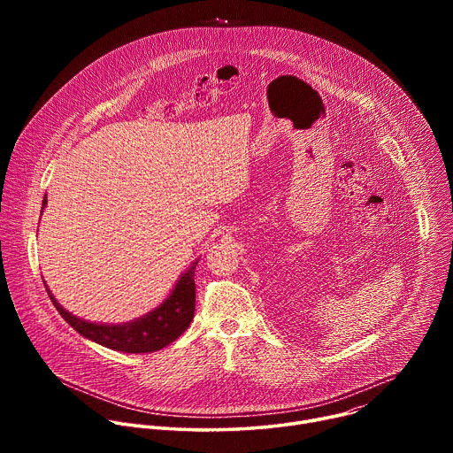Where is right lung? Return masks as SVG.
Returning a JSON list of instances; mask_svg holds the SVG:
<instances>
[{"label": "right lung", "mask_w": 453, "mask_h": 453, "mask_svg": "<svg viewBox=\"0 0 453 453\" xmlns=\"http://www.w3.org/2000/svg\"><path fill=\"white\" fill-rule=\"evenodd\" d=\"M44 204L46 199L42 201V208ZM196 267L197 260L179 278L172 294L156 310L119 325H100V322L79 319L55 301L48 287L46 290L64 320L86 339L123 353H152L173 342L189 326L196 311V280H193Z\"/></svg>", "instance_id": "obj_1"}]
</instances>
